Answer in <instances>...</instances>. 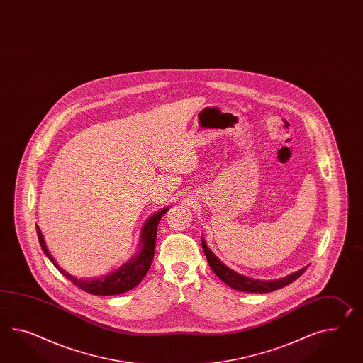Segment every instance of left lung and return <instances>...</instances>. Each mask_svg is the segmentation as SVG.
Returning a JSON list of instances; mask_svg holds the SVG:
<instances>
[{
  "label": "left lung",
  "instance_id": "1",
  "mask_svg": "<svg viewBox=\"0 0 363 363\" xmlns=\"http://www.w3.org/2000/svg\"><path fill=\"white\" fill-rule=\"evenodd\" d=\"M202 247H203L206 258L208 261V265L213 269V273L218 275L223 282L227 283L230 287L238 290V291L259 292V294L261 292L275 291V290H279L284 286L296 281L307 269V267H304L299 272H295L291 275L282 278V279H278V281H257V279H252V278L239 274V273L230 270L228 266L224 265L220 259L215 256L213 252L208 249V247L206 245L203 239H202Z\"/></svg>",
  "mask_w": 363,
  "mask_h": 363
}]
</instances>
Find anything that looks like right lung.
I'll list each match as a JSON object with an SVG mask.
<instances>
[{"label":"right lung","instance_id":"right-lung-1","mask_svg":"<svg viewBox=\"0 0 363 363\" xmlns=\"http://www.w3.org/2000/svg\"><path fill=\"white\" fill-rule=\"evenodd\" d=\"M167 208L161 210L160 213H155L150 220L145 223L142 232V250L138 256L133 258V261H130L128 264L122 266L119 270H116V273L107 275L105 278H99V279H77L71 274H68L65 270H62L60 266L56 264V261L53 259L52 256L50 255L48 249L45 247V239L43 235L39 230V227L36 225V233H38V239L40 242V247L43 249L45 256L50 258V261L52 262L55 267L62 273L67 279H69L74 286H77L81 290L93 294V295H118L122 292L128 291L133 289L135 286H138L143 278L147 275L150 270L153 256H155V247H156V235H157V225L160 220L162 218V215H165Z\"/></svg>","mask_w":363,"mask_h":363}]
</instances>
